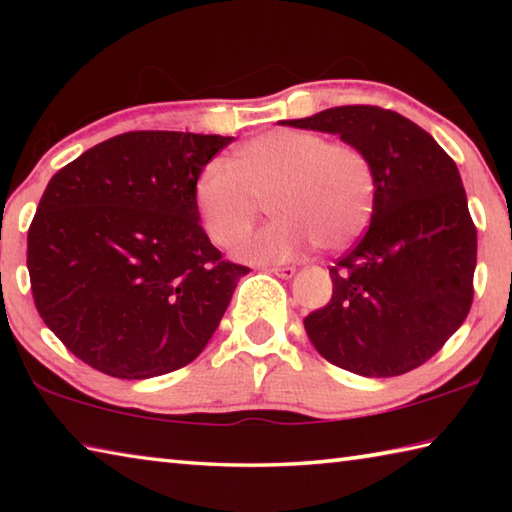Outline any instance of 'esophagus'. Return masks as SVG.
I'll list each match as a JSON object with an SVG mask.
<instances>
[{
    "label": "esophagus",
    "instance_id": "obj_1",
    "mask_svg": "<svg viewBox=\"0 0 512 512\" xmlns=\"http://www.w3.org/2000/svg\"><path fill=\"white\" fill-rule=\"evenodd\" d=\"M268 273L282 277V280H291V277L296 275V268H293V266H273V268H268Z\"/></svg>",
    "mask_w": 512,
    "mask_h": 512
}]
</instances>
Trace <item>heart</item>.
Returning <instances> with one entry per match:
<instances>
[{
	"instance_id": "1",
	"label": "heart",
	"mask_w": 512,
	"mask_h": 512,
	"mask_svg": "<svg viewBox=\"0 0 512 512\" xmlns=\"http://www.w3.org/2000/svg\"><path fill=\"white\" fill-rule=\"evenodd\" d=\"M266 201L277 219L239 241V259L282 264L314 244L341 250L375 210V171L357 146L277 128L250 137L232 162H207L194 183L203 228L219 246L235 244Z\"/></svg>"
}]
</instances>
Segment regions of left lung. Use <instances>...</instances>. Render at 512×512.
<instances>
[{"label":"left lung","instance_id":"1","mask_svg":"<svg viewBox=\"0 0 512 512\" xmlns=\"http://www.w3.org/2000/svg\"><path fill=\"white\" fill-rule=\"evenodd\" d=\"M280 124L339 135L375 171L370 228L329 268L332 300L305 318L309 341L361 377L422 366L463 325L474 296L476 228L454 160L411 119L375 106Z\"/></svg>","mask_w":512,"mask_h":512}]
</instances>
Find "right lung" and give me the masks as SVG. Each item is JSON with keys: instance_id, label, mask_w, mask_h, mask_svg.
I'll use <instances>...</instances> for the list:
<instances>
[{"instance_id": "right-lung-1", "label": "right lung", "mask_w": 512, "mask_h": 512, "mask_svg": "<svg viewBox=\"0 0 512 512\" xmlns=\"http://www.w3.org/2000/svg\"><path fill=\"white\" fill-rule=\"evenodd\" d=\"M230 142L133 131L49 180L29 228L31 291L45 325L88 366L151 379L212 339L248 268L205 235L194 183Z\"/></svg>"}]
</instances>
